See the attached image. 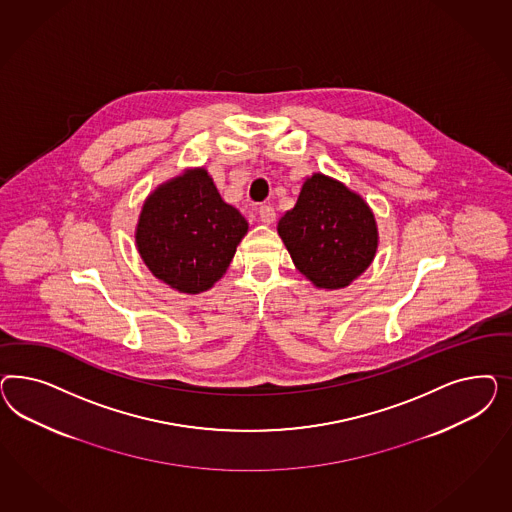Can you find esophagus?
Wrapping results in <instances>:
<instances>
[{"instance_id":"1","label":"esophagus","mask_w":512,"mask_h":512,"mask_svg":"<svg viewBox=\"0 0 512 512\" xmlns=\"http://www.w3.org/2000/svg\"><path fill=\"white\" fill-rule=\"evenodd\" d=\"M259 219H261L263 223H266V225L274 223V219H276V210H274L272 206H268V204L259 206Z\"/></svg>"}]
</instances>
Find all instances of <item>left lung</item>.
<instances>
[{
  "label": "left lung",
  "mask_w": 512,
  "mask_h": 512,
  "mask_svg": "<svg viewBox=\"0 0 512 512\" xmlns=\"http://www.w3.org/2000/svg\"><path fill=\"white\" fill-rule=\"evenodd\" d=\"M278 233L298 272L328 291L357 279L379 242L368 202L321 172L306 178L295 208L279 219Z\"/></svg>",
  "instance_id": "obj_1"
}]
</instances>
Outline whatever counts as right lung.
Instances as JSON below:
<instances>
[{
	"label": "right lung",
	"mask_w": 512,
	"mask_h": 512,
	"mask_svg": "<svg viewBox=\"0 0 512 512\" xmlns=\"http://www.w3.org/2000/svg\"><path fill=\"white\" fill-rule=\"evenodd\" d=\"M248 221L221 199L206 169H187L146 199L137 249L155 278L197 295L223 278Z\"/></svg>",
	"instance_id": "obj_1"
}]
</instances>
